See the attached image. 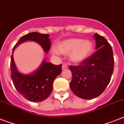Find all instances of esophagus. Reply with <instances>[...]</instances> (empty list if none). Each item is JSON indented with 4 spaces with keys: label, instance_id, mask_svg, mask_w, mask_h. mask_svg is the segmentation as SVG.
Wrapping results in <instances>:
<instances>
[{
    "label": "esophagus",
    "instance_id": "1",
    "mask_svg": "<svg viewBox=\"0 0 124 124\" xmlns=\"http://www.w3.org/2000/svg\"><path fill=\"white\" fill-rule=\"evenodd\" d=\"M68 65H67V64H62V70H66V69H68Z\"/></svg>",
    "mask_w": 124,
    "mask_h": 124
}]
</instances>
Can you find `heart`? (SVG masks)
<instances>
[{
    "mask_svg": "<svg viewBox=\"0 0 124 124\" xmlns=\"http://www.w3.org/2000/svg\"><path fill=\"white\" fill-rule=\"evenodd\" d=\"M93 51V44L90 40L82 39H70L60 42L56 48L53 49L54 53H60L70 54V60L73 63H80L90 56Z\"/></svg>",
    "mask_w": 124,
    "mask_h": 124,
    "instance_id": "b5f03b06",
    "label": "heart"
}]
</instances>
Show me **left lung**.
Instances as JSON below:
<instances>
[{"mask_svg":"<svg viewBox=\"0 0 124 124\" xmlns=\"http://www.w3.org/2000/svg\"><path fill=\"white\" fill-rule=\"evenodd\" d=\"M96 51L77 66H70L72 73L70 88L79 98L90 100L104 92L114 69L111 46L102 36L95 33Z\"/></svg>","mask_w":124,"mask_h":124,"instance_id":"1","label":"left lung"}]
</instances>
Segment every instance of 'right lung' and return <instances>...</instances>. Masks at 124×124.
Returning <instances> with one entry per match:
<instances>
[{
  "instance_id": "obj_1",
  "label": "right lung",
  "mask_w": 124,
  "mask_h": 124,
  "mask_svg": "<svg viewBox=\"0 0 124 124\" xmlns=\"http://www.w3.org/2000/svg\"><path fill=\"white\" fill-rule=\"evenodd\" d=\"M39 43L47 53L51 47L48 34L32 32L22 36L13 48L26 41ZM11 77L15 87L23 97L33 102H42L46 100L53 90L54 79L62 72V64L54 65L44 60L37 71L30 75H23L18 71L15 66L13 54L11 57Z\"/></svg>"
}]
</instances>
